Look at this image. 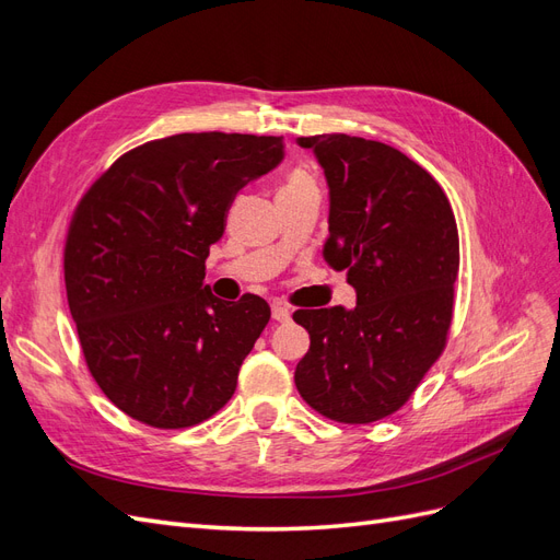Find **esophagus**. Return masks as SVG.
I'll list each match as a JSON object with an SVG mask.
<instances>
[{
  "label": "esophagus",
  "instance_id": "obj_1",
  "mask_svg": "<svg viewBox=\"0 0 560 560\" xmlns=\"http://www.w3.org/2000/svg\"><path fill=\"white\" fill-rule=\"evenodd\" d=\"M270 315H273L276 322H287V319H290L292 311L287 308L284 303H273V306H270Z\"/></svg>",
  "mask_w": 560,
  "mask_h": 560
}]
</instances>
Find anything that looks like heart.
Segmentation results:
<instances>
[{
    "label": "heart",
    "instance_id": "1",
    "mask_svg": "<svg viewBox=\"0 0 560 560\" xmlns=\"http://www.w3.org/2000/svg\"><path fill=\"white\" fill-rule=\"evenodd\" d=\"M311 186H315V179L303 171V167H296V171H292L290 175H287L284 184L280 186V194H290V191H301V189H311Z\"/></svg>",
    "mask_w": 560,
    "mask_h": 560
}]
</instances>
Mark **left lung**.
<instances>
[{
  "mask_svg": "<svg viewBox=\"0 0 560 560\" xmlns=\"http://www.w3.org/2000/svg\"><path fill=\"white\" fill-rule=\"evenodd\" d=\"M329 184L325 259L348 270L358 306L296 311L311 348L294 383L346 425L393 416L442 358L460 238L442 186L399 149L350 135L299 138Z\"/></svg>",
  "mask_w": 560,
  "mask_h": 560,
  "instance_id": "left-lung-1",
  "label": "left lung"
}]
</instances>
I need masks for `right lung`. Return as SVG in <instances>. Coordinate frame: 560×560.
<instances>
[{
  "label": "right lung",
  "instance_id": "add662e5",
  "mask_svg": "<svg viewBox=\"0 0 560 560\" xmlns=\"http://www.w3.org/2000/svg\"><path fill=\"white\" fill-rule=\"evenodd\" d=\"M273 135L182 132L118 156L81 196L65 290L91 376L126 416L182 430L233 397L268 303H226L206 278L231 202L282 161Z\"/></svg>",
  "mask_w": 560,
  "mask_h": 560
}]
</instances>
